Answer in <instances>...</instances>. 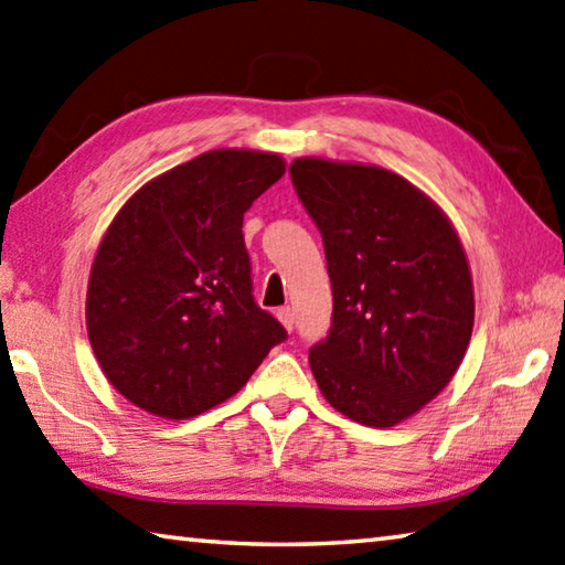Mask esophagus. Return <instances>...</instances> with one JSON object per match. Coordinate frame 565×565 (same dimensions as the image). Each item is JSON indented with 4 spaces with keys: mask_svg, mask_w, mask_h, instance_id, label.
<instances>
[{
    "mask_svg": "<svg viewBox=\"0 0 565 565\" xmlns=\"http://www.w3.org/2000/svg\"><path fill=\"white\" fill-rule=\"evenodd\" d=\"M278 319L282 322V327L287 329V332H292V324H295V315H292V310L290 307H280L278 310Z\"/></svg>",
    "mask_w": 565,
    "mask_h": 565,
    "instance_id": "34e87169",
    "label": "esophagus"
}]
</instances>
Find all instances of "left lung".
Segmentation results:
<instances>
[{
	"label": "left lung",
	"mask_w": 565,
	"mask_h": 565,
	"mask_svg": "<svg viewBox=\"0 0 565 565\" xmlns=\"http://www.w3.org/2000/svg\"><path fill=\"white\" fill-rule=\"evenodd\" d=\"M297 196L322 233L332 327L310 349L322 396L391 428L448 386L475 324L472 275L452 223L388 169L300 157Z\"/></svg>",
	"instance_id": "1"
}]
</instances>
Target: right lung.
I'll list each match as a JSON object with an SVG mask.
<instances>
[{"label": "right lung", "mask_w": 565, "mask_h": 565, "mask_svg": "<svg viewBox=\"0 0 565 565\" xmlns=\"http://www.w3.org/2000/svg\"><path fill=\"white\" fill-rule=\"evenodd\" d=\"M285 174L273 152L211 150L147 182L95 253L85 324L103 374L159 418L238 393L285 327L253 300L243 214Z\"/></svg>", "instance_id": "add662e5"}]
</instances>
